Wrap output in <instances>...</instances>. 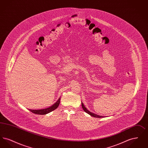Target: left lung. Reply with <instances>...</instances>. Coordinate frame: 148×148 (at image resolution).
<instances>
[{"label": "left lung", "instance_id": "8db88e82", "mask_svg": "<svg viewBox=\"0 0 148 148\" xmlns=\"http://www.w3.org/2000/svg\"><path fill=\"white\" fill-rule=\"evenodd\" d=\"M82 108H83V110H84V112H85L86 113H88V114H89V115H90L91 116H93V117H95V118H103V117H104V116H100V115H97V114H94V113H92V112H89L85 107L84 106V104H83V103L82 102Z\"/></svg>", "mask_w": 148, "mask_h": 148}]
</instances>
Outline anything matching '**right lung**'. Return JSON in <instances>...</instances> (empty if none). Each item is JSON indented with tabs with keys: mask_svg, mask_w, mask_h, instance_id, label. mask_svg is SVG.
Here are the masks:
<instances>
[{
	"mask_svg": "<svg viewBox=\"0 0 148 148\" xmlns=\"http://www.w3.org/2000/svg\"><path fill=\"white\" fill-rule=\"evenodd\" d=\"M60 98L58 100V101L56 103L51 106L49 108H46V109H40V110H32V109H29L31 112L36 114H39V115H44V114H47L48 113H50L53 110H54L55 109H56V108L58 107V106L60 104Z\"/></svg>",
	"mask_w": 148,
	"mask_h": 148,
	"instance_id": "right-lung-1",
	"label": "right lung"
}]
</instances>
